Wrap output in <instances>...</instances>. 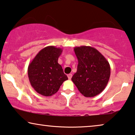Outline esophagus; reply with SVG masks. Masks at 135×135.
Segmentation results:
<instances>
[{
    "mask_svg": "<svg viewBox=\"0 0 135 135\" xmlns=\"http://www.w3.org/2000/svg\"><path fill=\"white\" fill-rule=\"evenodd\" d=\"M72 76H73V75H72L71 74H68V79H69V80L71 79Z\"/></svg>",
    "mask_w": 135,
    "mask_h": 135,
    "instance_id": "obj_1",
    "label": "esophagus"
}]
</instances>
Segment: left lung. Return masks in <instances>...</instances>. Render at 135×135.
<instances>
[{"label":"left lung","instance_id":"8db88e82","mask_svg":"<svg viewBox=\"0 0 135 135\" xmlns=\"http://www.w3.org/2000/svg\"><path fill=\"white\" fill-rule=\"evenodd\" d=\"M78 60L77 72L71 80L85 97H94L101 93L110 75V64L105 57L90 46L74 47Z\"/></svg>","mask_w":135,"mask_h":135}]
</instances>
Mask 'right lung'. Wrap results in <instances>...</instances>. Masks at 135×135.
Masks as SVG:
<instances>
[{
	"label": "right lung",
	"mask_w": 135,
	"mask_h": 135,
	"mask_svg": "<svg viewBox=\"0 0 135 135\" xmlns=\"http://www.w3.org/2000/svg\"><path fill=\"white\" fill-rule=\"evenodd\" d=\"M62 50L54 46L42 49L29 63L27 74L32 88L40 95L50 97L68 78L58 62Z\"/></svg>",
	"instance_id": "1"
}]
</instances>
